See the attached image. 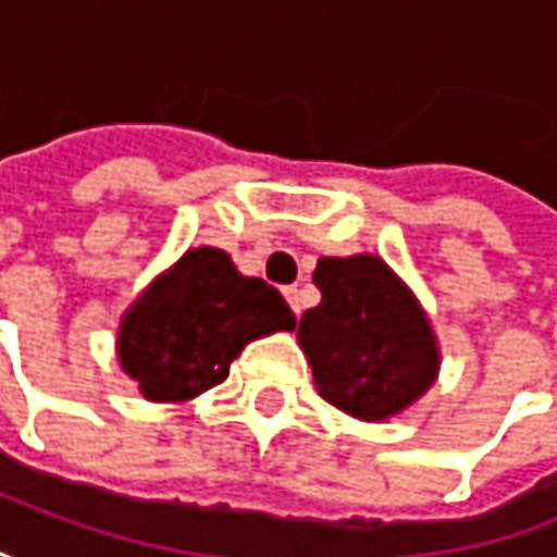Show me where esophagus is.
<instances>
[{
	"instance_id": "34e87169",
	"label": "esophagus",
	"mask_w": 557,
	"mask_h": 557,
	"mask_svg": "<svg viewBox=\"0 0 557 557\" xmlns=\"http://www.w3.org/2000/svg\"><path fill=\"white\" fill-rule=\"evenodd\" d=\"M285 300H288V307H292L294 313H300V292L297 288H285Z\"/></svg>"
}]
</instances>
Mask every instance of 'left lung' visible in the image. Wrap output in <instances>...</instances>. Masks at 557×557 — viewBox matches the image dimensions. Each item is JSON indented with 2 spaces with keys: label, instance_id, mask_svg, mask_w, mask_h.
<instances>
[{
  "label": "left lung",
  "instance_id": "left-lung-1",
  "mask_svg": "<svg viewBox=\"0 0 557 557\" xmlns=\"http://www.w3.org/2000/svg\"><path fill=\"white\" fill-rule=\"evenodd\" d=\"M320 307L300 317L297 342L320 395L357 420L407 410L438 375V342L413 292L375 253L322 257Z\"/></svg>",
  "mask_w": 557,
  "mask_h": 557
}]
</instances>
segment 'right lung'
Returning <instances> with one entry per match:
<instances>
[{
  "label": "right lung",
  "mask_w": 557,
  "mask_h": 557,
  "mask_svg": "<svg viewBox=\"0 0 557 557\" xmlns=\"http://www.w3.org/2000/svg\"><path fill=\"white\" fill-rule=\"evenodd\" d=\"M294 313L219 247H194L140 294L119 325V363L150 401H190L225 382L244 345L292 332Z\"/></svg>",
  "instance_id": "1"
}]
</instances>
